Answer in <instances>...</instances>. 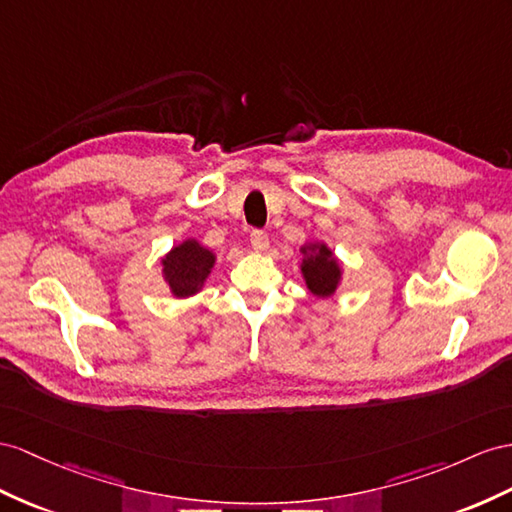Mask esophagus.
Here are the masks:
<instances>
[{"label": "esophagus", "mask_w": 512, "mask_h": 512, "mask_svg": "<svg viewBox=\"0 0 512 512\" xmlns=\"http://www.w3.org/2000/svg\"><path fill=\"white\" fill-rule=\"evenodd\" d=\"M251 246L255 248L257 253L268 251V246H270L268 233H264V231H253V233H251Z\"/></svg>", "instance_id": "obj_1"}]
</instances>
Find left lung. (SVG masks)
<instances>
[{
    "mask_svg": "<svg viewBox=\"0 0 512 512\" xmlns=\"http://www.w3.org/2000/svg\"><path fill=\"white\" fill-rule=\"evenodd\" d=\"M298 251L303 255L300 274H303L307 290L318 298L335 296L344 281V268L333 248L326 242H305Z\"/></svg>",
    "mask_w": 512,
    "mask_h": 512,
    "instance_id": "left-lung-1",
    "label": "left lung"
}]
</instances>
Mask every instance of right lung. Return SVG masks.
Masks as SVG:
<instances>
[{"label": "right lung", "mask_w": 512, "mask_h": 512, "mask_svg": "<svg viewBox=\"0 0 512 512\" xmlns=\"http://www.w3.org/2000/svg\"><path fill=\"white\" fill-rule=\"evenodd\" d=\"M216 259L212 248L203 246L196 238L175 244L160 259L162 277L170 294L179 300L199 294L216 266Z\"/></svg>", "instance_id": "right-lung-1"}]
</instances>
